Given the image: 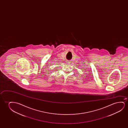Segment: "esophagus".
I'll return each mask as SVG.
<instances>
[{"label": "esophagus", "mask_w": 128, "mask_h": 128, "mask_svg": "<svg viewBox=\"0 0 128 128\" xmlns=\"http://www.w3.org/2000/svg\"><path fill=\"white\" fill-rule=\"evenodd\" d=\"M68 63H69V62H68Z\"/></svg>", "instance_id": "obj_1"}]
</instances>
